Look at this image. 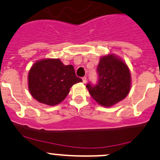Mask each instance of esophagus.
Returning a JSON list of instances; mask_svg holds the SVG:
<instances>
[{
    "instance_id": "esophagus-1",
    "label": "esophagus",
    "mask_w": 160,
    "mask_h": 160,
    "mask_svg": "<svg viewBox=\"0 0 160 160\" xmlns=\"http://www.w3.org/2000/svg\"><path fill=\"white\" fill-rule=\"evenodd\" d=\"M86 82H87L86 77H83V78H82V82H83L84 84H85L86 83Z\"/></svg>"
}]
</instances>
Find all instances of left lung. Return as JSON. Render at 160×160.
I'll return each instance as SVG.
<instances>
[{
	"instance_id": "left-lung-1",
	"label": "left lung",
	"mask_w": 160,
	"mask_h": 160,
	"mask_svg": "<svg viewBox=\"0 0 160 160\" xmlns=\"http://www.w3.org/2000/svg\"><path fill=\"white\" fill-rule=\"evenodd\" d=\"M99 82L95 87L86 85L90 95L100 106L110 107L121 102L130 92V69L120 57L108 53L99 59L97 67Z\"/></svg>"
}]
</instances>
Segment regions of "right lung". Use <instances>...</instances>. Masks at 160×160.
Segmentation results:
<instances>
[{
	"label": "right lung",
	"mask_w": 160,
	"mask_h": 160,
	"mask_svg": "<svg viewBox=\"0 0 160 160\" xmlns=\"http://www.w3.org/2000/svg\"><path fill=\"white\" fill-rule=\"evenodd\" d=\"M82 82L75 75L72 64L64 65L58 58L38 60L28 74V88L32 96L38 102L51 107L61 103L72 85Z\"/></svg>",
	"instance_id": "add662e5"
}]
</instances>
